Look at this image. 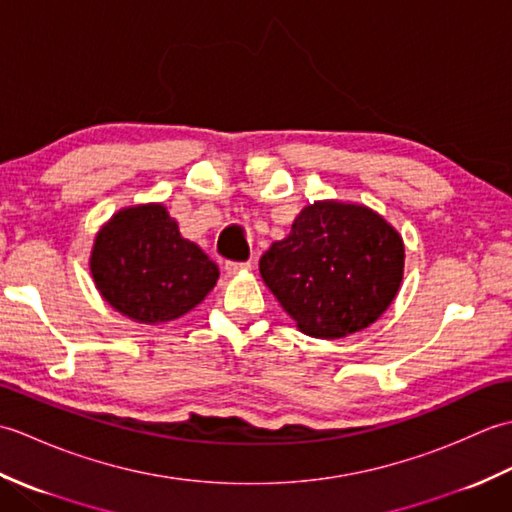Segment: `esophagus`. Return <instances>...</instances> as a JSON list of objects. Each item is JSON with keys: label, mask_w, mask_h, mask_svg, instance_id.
<instances>
[{"label": "esophagus", "mask_w": 512, "mask_h": 512, "mask_svg": "<svg viewBox=\"0 0 512 512\" xmlns=\"http://www.w3.org/2000/svg\"><path fill=\"white\" fill-rule=\"evenodd\" d=\"M224 270L228 275H237V273H244V270H250V262H226Z\"/></svg>", "instance_id": "34e87169"}]
</instances>
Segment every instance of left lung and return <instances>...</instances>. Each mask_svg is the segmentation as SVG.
Segmentation results:
<instances>
[{
    "label": "left lung",
    "mask_w": 512,
    "mask_h": 512,
    "mask_svg": "<svg viewBox=\"0 0 512 512\" xmlns=\"http://www.w3.org/2000/svg\"><path fill=\"white\" fill-rule=\"evenodd\" d=\"M400 235L367 206L317 202L286 239L259 259V273L301 332L339 339L372 325L402 281Z\"/></svg>",
    "instance_id": "obj_1"
}]
</instances>
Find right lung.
<instances>
[{
  "mask_svg": "<svg viewBox=\"0 0 512 512\" xmlns=\"http://www.w3.org/2000/svg\"><path fill=\"white\" fill-rule=\"evenodd\" d=\"M90 268L103 299L140 323L182 317L220 277L209 255L180 237L162 204L116 213L96 237Z\"/></svg>",
  "mask_w": 512,
  "mask_h": 512,
  "instance_id": "obj_1",
  "label": "right lung"
}]
</instances>
